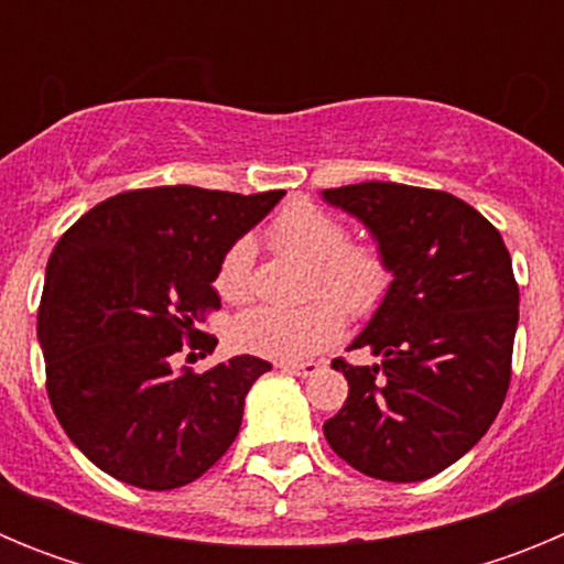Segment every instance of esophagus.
Returning <instances> with one entry per match:
<instances>
[{
  "label": "esophagus",
  "instance_id": "esophagus-1",
  "mask_svg": "<svg viewBox=\"0 0 564 564\" xmlns=\"http://www.w3.org/2000/svg\"><path fill=\"white\" fill-rule=\"evenodd\" d=\"M322 367H325V364L313 361V358L311 361H279V370H285V372H291V376H302V378L316 376Z\"/></svg>",
  "mask_w": 564,
  "mask_h": 564
}]
</instances>
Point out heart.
Listing matches in <instances>:
<instances>
[{
	"instance_id": "heart-1",
	"label": "heart",
	"mask_w": 564,
	"mask_h": 564,
	"mask_svg": "<svg viewBox=\"0 0 564 564\" xmlns=\"http://www.w3.org/2000/svg\"><path fill=\"white\" fill-rule=\"evenodd\" d=\"M273 246L313 265V288L333 296L352 316H367L381 305L390 288V265L376 246L347 242V231L333 214L307 200L288 203L268 226ZM253 246L237 239L223 253L214 288L226 302H242L251 293ZM341 333V311L330 299H313L299 307L259 305L234 322L231 338L253 356L305 358Z\"/></svg>"
}]
</instances>
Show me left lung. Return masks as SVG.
Masks as SVG:
<instances>
[{
    "mask_svg": "<svg viewBox=\"0 0 564 564\" xmlns=\"http://www.w3.org/2000/svg\"><path fill=\"white\" fill-rule=\"evenodd\" d=\"M356 217L392 282L350 350L336 358L350 395L325 437L341 460L387 482H417L460 460L506 401L520 288L500 231L460 197L403 183L325 188Z\"/></svg>",
    "mask_w": 564,
    "mask_h": 564,
    "instance_id": "obj_1",
    "label": "left lung"
}]
</instances>
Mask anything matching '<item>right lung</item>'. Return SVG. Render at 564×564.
Listing matches in <instances>:
<instances>
[{
  "mask_svg": "<svg viewBox=\"0 0 564 564\" xmlns=\"http://www.w3.org/2000/svg\"><path fill=\"white\" fill-rule=\"evenodd\" d=\"M285 192L158 186L89 208L53 248L39 307L47 395L62 430L115 480L169 491L197 480L239 435L246 395L271 364L234 356L174 367L197 318L220 307L223 253Z\"/></svg>",
  "mask_w": 564,
  "mask_h": 564,
  "instance_id": "obj_1",
  "label": "right lung"
}]
</instances>
